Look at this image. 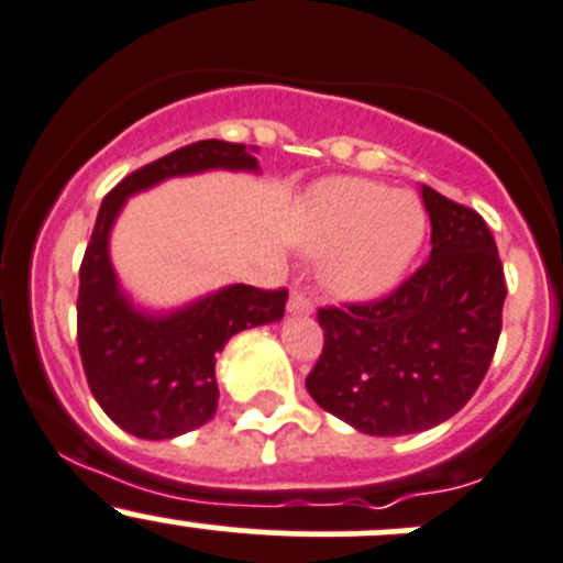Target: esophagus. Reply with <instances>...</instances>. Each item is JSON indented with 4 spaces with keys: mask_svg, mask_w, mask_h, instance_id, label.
I'll list each match as a JSON object with an SVG mask.
<instances>
[{
    "mask_svg": "<svg viewBox=\"0 0 563 563\" xmlns=\"http://www.w3.org/2000/svg\"><path fill=\"white\" fill-rule=\"evenodd\" d=\"M288 313L291 316H310L313 313V302L305 297L302 291H291V299H288Z\"/></svg>",
    "mask_w": 563,
    "mask_h": 563,
    "instance_id": "esophagus-1",
    "label": "esophagus"
}]
</instances>
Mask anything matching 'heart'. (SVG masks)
<instances>
[{"mask_svg":"<svg viewBox=\"0 0 563 563\" xmlns=\"http://www.w3.org/2000/svg\"><path fill=\"white\" fill-rule=\"evenodd\" d=\"M417 196L354 176L323 179L308 196L305 247L330 253L323 280L343 299H371L395 286L424 240Z\"/></svg>","mask_w":563,"mask_h":563,"instance_id":"1","label":"heart"}]
</instances>
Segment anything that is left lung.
Listing matches in <instances>:
<instances>
[{
  "label": "left lung",
  "mask_w": 563,
  "mask_h": 563,
  "mask_svg": "<svg viewBox=\"0 0 563 563\" xmlns=\"http://www.w3.org/2000/svg\"><path fill=\"white\" fill-rule=\"evenodd\" d=\"M430 258L376 305L318 310L323 351L305 387L367 435L422 433L455 417L490 367L507 299L485 220L422 185Z\"/></svg>",
  "instance_id": "8db88e82"
}]
</instances>
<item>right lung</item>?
<instances>
[{
  "label": "right lung",
  "mask_w": 563,
  "mask_h": 563,
  "mask_svg": "<svg viewBox=\"0 0 563 563\" xmlns=\"http://www.w3.org/2000/svg\"><path fill=\"white\" fill-rule=\"evenodd\" d=\"M207 172L258 174L245 144L198 141L139 168L103 198L78 288V351L100 408L135 439L168 441L218 411L214 360L234 334L283 318L288 291L231 283L179 308H144L111 261V231L128 198L166 179Z\"/></svg>",
  "instance_id": "right-lung-1"
}]
</instances>
